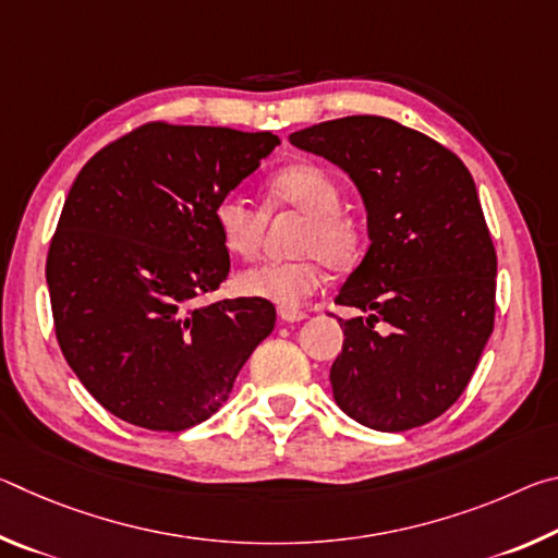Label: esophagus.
Wrapping results in <instances>:
<instances>
[{
	"mask_svg": "<svg viewBox=\"0 0 558 558\" xmlns=\"http://www.w3.org/2000/svg\"><path fill=\"white\" fill-rule=\"evenodd\" d=\"M307 313H302V310H280V319L282 323H300V319H305Z\"/></svg>",
	"mask_w": 558,
	"mask_h": 558,
	"instance_id": "obj_1",
	"label": "esophagus"
}]
</instances>
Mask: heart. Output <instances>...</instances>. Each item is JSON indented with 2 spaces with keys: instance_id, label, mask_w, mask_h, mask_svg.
<instances>
[{
  "instance_id": "b5f03b06",
  "label": "heart",
  "mask_w": 558,
  "mask_h": 558,
  "mask_svg": "<svg viewBox=\"0 0 558 558\" xmlns=\"http://www.w3.org/2000/svg\"><path fill=\"white\" fill-rule=\"evenodd\" d=\"M342 189L325 167L295 162L278 169L268 179L266 209L239 194H226L214 206V223L229 253L243 260L258 256L268 211L300 214L302 226L295 239L300 258L270 260L243 270L235 286L243 295L276 302L282 310L298 307L323 288L325 263L332 270L354 266L362 253V223L339 206Z\"/></svg>"
}]
</instances>
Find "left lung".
Segmentation results:
<instances>
[{
  "instance_id": "8db88e82",
  "label": "left lung",
  "mask_w": 558,
  "mask_h": 558,
  "mask_svg": "<svg viewBox=\"0 0 558 558\" xmlns=\"http://www.w3.org/2000/svg\"><path fill=\"white\" fill-rule=\"evenodd\" d=\"M290 143L354 179L372 245L337 305L335 401L366 428L426 426L460 399L495 329L497 253L462 159L379 116L292 132Z\"/></svg>"
}]
</instances>
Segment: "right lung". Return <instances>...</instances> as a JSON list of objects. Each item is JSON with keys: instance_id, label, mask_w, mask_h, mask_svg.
<instances>
[{"instance_id": "add662e5", "label": "right lung", "mask_w": 558, "mask_h": 558, "mask_svg": "<svg viewBox=\"0 0 558 558\" xmlns=\"http://www.w3.org/2000/svg\"><path fill=\"white\" fill-rule=\"evenodd\" d=\"M272 132L155 120L93 155L46 256L53 329L81 384L132 426L214 415L272 327L260 298L196 307L229 276L214 206L266 159Z\"/></svg>"}]
</instances>
